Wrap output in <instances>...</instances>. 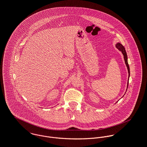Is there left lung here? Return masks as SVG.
<instances>
[{"mask_svg": "<svg viewBox=\"0 0 147 147\" xmlns=\"http://www.w3.org/2000/svg\"><path fill=\"white\" fill-rule=\"evenodd\" d=\"M116 47L122 52L123 54L124 55V58L125 63V64L127 67V70H128V73H129V76H130V69H129V64H128V63H127V54H126V50H125V49L124 47L121 44L118 43L116 44ZM129 83V82H128ZM128 83H127V86H128Z\"/></svg>", "mask_w": 147, "mask_h": 147, "instance_id": "1", "label": "left lung"}]
</instances>
